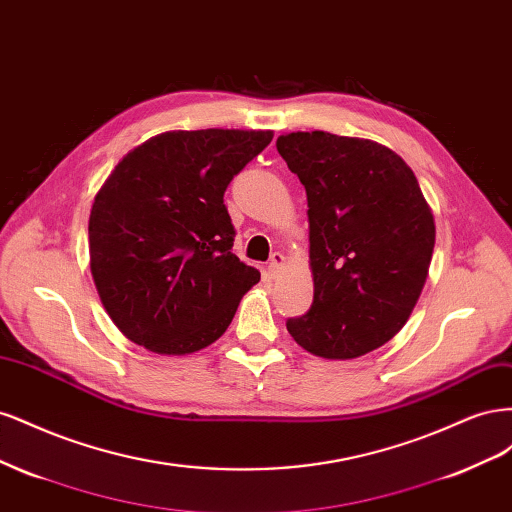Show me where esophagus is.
<instances>
[{
  "label": "esophagus",
  "instance_id": "obj_1",
  "mask_svg": "<svg viewBox=\"0 0 512 512\" xmlns=\"http://www.w3.org/2000/svg\"><path fill=\"white\" fill-rule=\"evenodd\" d=\"M284 262H286V258H284V254H280V252H275V254L271 256V262H269V275L273 277V280H275L277 275H280V269L284 267Z\"/></svg>",
  "mask_w": 512,
  "mask_h": 512
}]
</instances>
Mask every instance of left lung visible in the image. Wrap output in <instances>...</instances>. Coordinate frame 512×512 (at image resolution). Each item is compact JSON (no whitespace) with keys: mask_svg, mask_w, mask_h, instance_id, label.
<instances>
[{"mask_svg":"<svg viewBox=\"0 0 512 512\" xmlns=\"http://www.w3.org/2000/svg\"><path fill=\"white\" fill-rule=\"evenodd\" d=\"M305 185L314 303L286 329L322 359L384 346L425 286L436 224L412 168L367 138L290 132L275 143Z\"/></svg>","mask_w":512,"mask_h":512,"instance_id":"left-lung-1","label":"left lung"}]
</instances>
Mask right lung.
Instances as JSON below:
<instances>
[{"mask_svg": "<svg viewBox=\"0 0 512 512\" xmlns=\"http://www.w3.org/2000/svg\"><path fill=\"white\" fill-rule=\"evenodd\" d=\"M271 130H173L119 160L89 213V267L130 342L183 356L211 346L258 269L232 254L224 192Z\"/></svg>", "mask_w": 512, "mask_h": 512, "instance_id": "right-lung-1", "label": "right lung"}]
</instances>
